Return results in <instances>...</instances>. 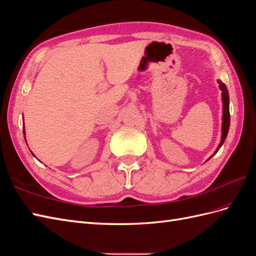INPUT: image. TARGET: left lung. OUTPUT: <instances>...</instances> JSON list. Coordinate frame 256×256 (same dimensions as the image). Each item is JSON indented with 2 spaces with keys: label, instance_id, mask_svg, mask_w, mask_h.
Here are the masks:
<instances>
[{
  "label": "left lung",
  "instance_id": "left-lung-1",
  "mask_svg": "<svg viewBox=\"0 0 256 256\" xmlns=\"http://www.w3.org/2000/svg\"><path fill=\"white\" fill-rule=\"evenodd\" d=\"M218 84H220V88L222 90V140L220 146L216 148L215 153L218 152V150L220 148V146H222L224 141L226 140V136L228 134V130H229V126H230V113H229V94H228V90L227 86L225 84H222V81L218 80ZM214 153V154H215ZM213 154V155H214ZM212 155L210 158H213ZM208 158V160H210Z\"/></svg>",
  "mask_w": 256,
  "mask_h": 256
}]
</instances>
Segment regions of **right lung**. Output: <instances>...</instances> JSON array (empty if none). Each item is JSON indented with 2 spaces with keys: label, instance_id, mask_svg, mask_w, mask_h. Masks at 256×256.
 I'll return each instance as SVG.
<instances>
[{
  "label": "right lung",
  "instance_id": "obj_1",
  "mask_svg": "<svg viewBox=\"0 0 256 256\" xmlns=\"http://www.w3.org/2000/svg\"><path fill=\"white\" fill-rule=\"evenodd\" d=\"M26 143H27V142H26Z\"/></svg>",
  "mask_w": 256,
  "mask_h": 256
}]
</instances>
